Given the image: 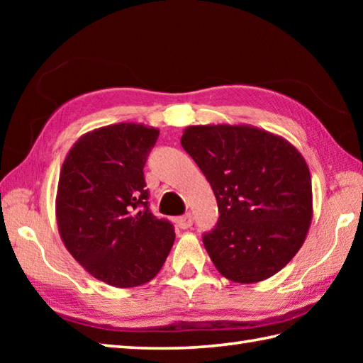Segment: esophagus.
<instances>
[{
  "label": "esophagus",
  "mask_w": 363,
  "mask_h": 363,
  "mask_svg": "<svg viewBox=\"0 0 363 363\" xmlns=\"http://www.w3.org/2000/svg\"><path fill=\"white\" fill-rule=\"evenodd\" d=\"M191 225H194V217H191V213H186L177 218V226L181 229H189Z\"/></svg>",
  "instance_id": "esophagus-1"
}]
</instances>
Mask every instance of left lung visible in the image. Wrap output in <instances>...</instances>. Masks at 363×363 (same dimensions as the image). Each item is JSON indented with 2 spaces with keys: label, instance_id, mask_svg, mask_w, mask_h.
Here are the masks:
<instances>
[{
  "label": "left lung",
  "instance_id": "obj_1",
  "mask_svg": "<svg viewBox=\"0 0 363 363\" xmlns=\"http://www.w3.org/2000/svg\"><path fill=\"white\" fill-rule=\"evenodd\" d=\"M181 145L217 198L218 223L203 243L220 274L254 284L281 272L303 246L313 215L301 152L250 125L189 126Z\"/></svg>",
  "mask_w": 363,
  "mask_h": 363
}]
</instances>
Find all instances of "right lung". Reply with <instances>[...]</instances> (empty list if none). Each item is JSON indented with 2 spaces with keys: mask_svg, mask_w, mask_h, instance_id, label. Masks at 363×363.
<instances>
[{
  "mask_svg": "<svg viewBox=\"0 0 363 363\" xmlns=\"http://www.w3.org/2000/svg\"><path fill=\"white\" fill-rule=\"evenodd\" d=\"M159 129L118 123L78 138L60 168L56 218L68 252L112 287L156 276L174 242L173 225L150 212L143 167Z\"/></svg>",
  "mask_w": 363,
  "mask_h": 363,
  "instance_id": "right-lung-1",
  "label": "right lung"
}]
</instances>
